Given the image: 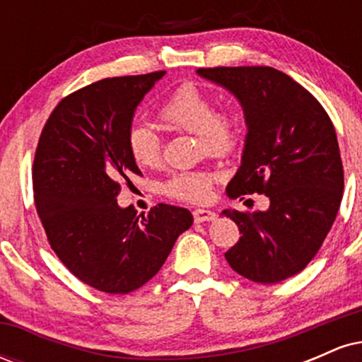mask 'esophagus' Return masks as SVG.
I'll use <instances>...</instances> for the list:
<instances>
[{
	"label": "esophagus",
	"mask_w": 362,
	"mask_h": 362,
	"mask_svg": "<svg viewBox=\"0 0 362 362\" xmlns=\"http://www.w3.org/2000/svg\"><path fill=\"white\" fill-rule=\"evenodd\" d=\"M216 219V213L209 209H195L194 211V221L195 223H206V221H213Z\"/></svg>",
	"instance_id": "obj_1"
}]
</instances>
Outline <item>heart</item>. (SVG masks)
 <instances>
[{"mask_svg": "<svg viewBox=\"0 0 362 362\" xmlns=\"http://www.w3.org/2000/svg\"><path fill=\"white\" fill-rule=\"evenodd\" d=\"M165 126L197 134L201 149L213 156H230L240 148L245 119L236 105L216 107L213 91L195 83H182L158 109ZM127 149L141 168H156L161 161L160 139L146 126H132L127 132ZM218 173L211 170L177 172L165 182V194L185 202H202L211 195Z\"/></svg>", "mask_w": 362, "mask_h": 362, "instance_id": "1", "label": "heart"}]
</instances>
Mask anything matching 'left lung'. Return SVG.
<instances>
[{"label": "left lung", "mask_w": 362, "mask_h": 362, "mask_svg": "<svg viewBox=\"0 0 362 362\" xmlns=\"http://www.w3.org/2000/svg\"><path fill=\"white\" fill-rule=\"evenodd\" d=\"M199 76L238 98L247 139L231 199L265 194V213L226 209L240 240L224 253L235 272L260 284L296 276L317 255L339 213L344 167L330 117L308 90L269 66L201 68Z\"/></svg>", "instance_id": "1"}]
</instances>
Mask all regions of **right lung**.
<instances>
[{"instance_id":"add662e5","label":"right lung","mask_w":362,"mask_h":362,"mask_svg":"<svg viewBox=\"0 0 362 362\" xmlns=\"http://www.w3.org/2000/svg\"><path fill=\"white\" fill-rule=\"evenodd\" d=\"M163 74L105 78L68 95L35 149L34 199L49 245L73 276L103 293L146 284L194 221L185 207L158 204L139 218L117 204L120 184L141 175L127 149L132 115Z\"/></svg>"}]
</instances>
